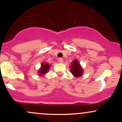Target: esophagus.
I'll return each instance as SVG.
<instances>
[{"label":"esophagus","mask_w":122,"mask_h":122,"mask_svg":"<svg viewBox=\"0 0 122 122\" xmlns=\"http://www.w3.org/2000/svg\"><path fill=\"white\" fill-rule=\"evenodd\" d=\"M58 62L60 63H63L64 62V61H63V59L61 58H60L59 59H58Z\"/></svg>","instance_id":"34e87169"}]
</instances>
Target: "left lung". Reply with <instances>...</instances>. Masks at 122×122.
Here are the masks:
<instances>
[{"instance_id":"8db88e82","label":"left lung","mask_w":122,"mask_h":122,"mask_svg":"<svg viewBox=\"0 0 122 122\" xmlns=\"http://www.w3.org/2000/svg\"><path fill=\"white\" fill-rule=\"evenodd\" d=\"M71 65L69 66L71 68V72L76 77H80L83 75L84 70L81 66L80 62L77 59L74 60L71 63Z\"/></svg>"}]
</instances>
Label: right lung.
<instances>
[{
	"instance_id": "obj_1",
	"label": "right lung",
	"mask_w": 122,
	"mask_h": 122,
	"mask_svg": "<svg viewBox=\"0 0 122 122\" xmlns=\"http://www.w3.org/2000/svg\"><path fill=\"white\" fill-rule=\"evenodd\" d=\"M51 67V65H49L47 63L43 62L41 64V68L38 71V74L39 76H43L45 74L49 72V70Z\"/></svg>"
}]
</instances>
